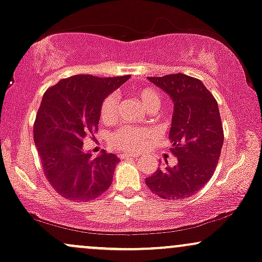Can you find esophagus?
I'll return each instance as SVG.
<instances>
[{
    "instance_id": "esophagus-1",
    "label": "esophagus",
    "mask_w": 262,
    "mask_h": 262,
    "mask_svg": "<svg viewBox=\"0 0 262 262\" xmlns=\"http://www.w3.org/2000/svg\"><path fill=\"white\" fill-rule=\"evenodd\" d=\"M120 157H122L123 159H137L138 154H122Z\"/></svg>"
}]
</instances>
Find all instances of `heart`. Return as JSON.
Instances as JSON below:
<instances>
[{"instance_id":"b5f03b06","label":"heart","mask_w":262,"mask_h":262,"mask_svg":"<svg viewBox=\"0 0 262 262\" xmlns=\"http://www.w3.org/2000/svg\"><path fill=\"white\" fill-rule=\"evenodd\" d=\"M137 97L139 98L140 103L148 112H157L160 107L162 98L159 93L153 88H143L138 89L136 92ZM118 98L116 94H109V96L103 100L102 107H100V118L104 122L113 120L117 113ZM150 137V132L144 128H136V126H122L114 132L111 136L112 145L116 146L117 149L123 151L140 150L144 148L146 140Z\"/></svg>"}]
</instances>
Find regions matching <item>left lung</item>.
Listing matches in <instances>:
<instances>
[{"label": "left lung", "instance_id": "left-lung-1", "mask_svg": "<svg viewBox=\"0 0 262 262\" xmlns=\"http://www.w3.org/2000/svg\"><path fill=\"white\" fill-rule=\"evenodd\" d=\"M148 79L174 104L169 140L178 163L158 168L145 184L163 199H185L210 180L219 162L224 132L217 102L201 80L186 74Z\"/></svg>", "mask_w": 262, "mask_h": 262}]
</instances>
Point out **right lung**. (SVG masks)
Segmentation results:
<instances>
[{
    "label": "right lung",
    "mask_w": 262,
    "mask_h": 262,
    "mask_svg": "<svg viewBox=\"0 0 262 262\" xmlns=\"http://www.w3.org/2000/svg\"><path fill=\"white\" fill-rule=\"evenodd\" d=\"M129 77L78 74L59 80L43 96L34 122V143L46 178L66 199L93 200L112 185L119 158L105 151L92 158L83 150V140L98 129L103 100Z\"/></svg>",
    "instance_id": "1"
}]
</instances>
